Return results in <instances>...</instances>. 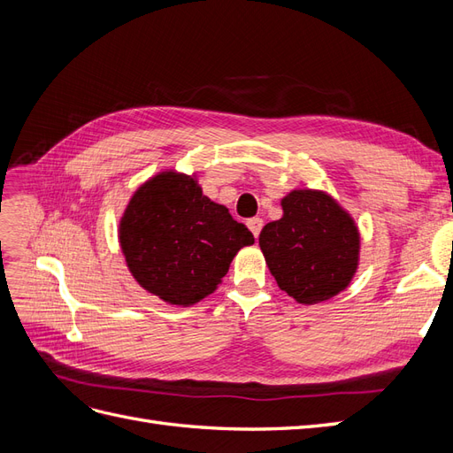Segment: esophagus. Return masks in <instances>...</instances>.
I'll return each mask as SVG.
<instances>
[{
	"label": "esophagus",
	"mask_w": 453,
	"mask_h": 453,
	"mask_svg": "<svg viewBox=\"0 0 453 453\" xmlns=\"http://www.w3.org/2000/svg\"><path fill=\"white\" fill-rule=\"evenodd\" d=\"M263 219H258V217H253V219H250L248 221V226H250V230L253 232V236L255 238H258V234H260V228H263Z\"/></svg>",
	"instance_id": "esophagus-1"
}]
</instances>
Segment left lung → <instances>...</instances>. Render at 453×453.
I'll return each mask as SVG.
<instances>
[{
    "label": "left lung",
    "instance_id": "obj_1",
    "mask_svg": "<svg viewBox=\"0 0 453 453\" xmlns=\"http://www.w3.org/2000/svg\"><path fill=\"white\" fill-rule=\"evenodd\" d=\"M283 217L260 230L258 245L278 287L300 304L344 291L359 265V230L348 211L321 190H293Z\"/></svg>",
    "mask_w": 453,
    "mask_h": 453
}]
</instances>
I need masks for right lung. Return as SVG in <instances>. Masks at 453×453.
Segmentation results:
<instances>
[{
    "instance_id": "add662e5",
    "label": "right lung",
    "mask_w": 453,
    "mask_h": 453,
    "mask_svg": "<svg viewBox=\"0 0 453 453\" xmlns=\"http://www.w3.org/2000/svg\"><path fill=\"white\" fill-rule=\"evenodd\" d=\"M119 242L145 291L168 304L193 306L217 289L232 258L255 238L225 205L202 195L193 175L162 172L130 198Z\"/></svg>"
}]
</instances>
